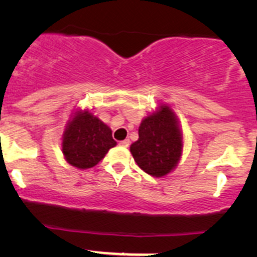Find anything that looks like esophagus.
I'll list each match as a JSON object with an SVG mask.
<instances>
[{
	"label": "esophagus",
	"instance_id": "obj_1",
	"mask_svg": "<svg viewBox=\"0 0 257 257\" xmlns=\"http://www.w3.org/2000/svg\"><path fill=\"white\" fill-rule=\"evenodd\" d=\"M129 144H131V142H129L128 139H125V141L119 142V145H121V147H124V148H128Z\"/></svg>",
	"mask_w": 257,
	"mask_h": 257
}]
</instances>
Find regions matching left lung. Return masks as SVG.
Masks as SVG:
<instances>
[{
	"label": "left lung",
	"instance_id": "obj_1",
	"mask_svg": "<svg viewBox=\"0 0 257 257\" xmlns=\"http://www.w3.org/2000/svg\"><path fill=\"white\" fill-rule=\"evenodd\" d=\"M183 149V136L178 119L168 105L143 119L139 139L131 153L142 170L153 177H164L177 167Z\"/></svg>",
	"mask_w": 257,
	"mask_h": 257
}]
</instances>
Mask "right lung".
<instances>
[{
    "mask_svg": "<svg viewBox=\"0 0 257 257\" xmlns=\"http://www.w3.org/2000/svg\"><path fill=\"white\" fill-rule=\"evenodd\" d=\"M115 145L109 126L88 110L74 113L62 137L64 158L78 169L97 165Z\"/></svg>",
    "mask_w": 257,
    "mask_h": 257,
    "instance_id": "add662e5",
    "label": "right lung"
}]
</instances>
